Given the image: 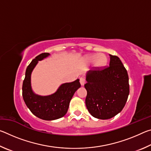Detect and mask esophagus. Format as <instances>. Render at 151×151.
I'll return each instance as SVG.
<instances>
[{"mask_svg":"<svg viewBox=\"0 0 151 151\" xmlns=\"http://www.w3.org/2000/svg\"><path fill=\"white\" fill-rule=\"evenodd\" d=\"M85 82H86V80H85V78H84V77H81V78H80V83H81L82 86L85 85Z\"/></svg>","mask_w":151,"mask_h":151,"instance_id":"1","label":"esophagus"}]
</instances>
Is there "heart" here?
Returning a JSON list of instances; mask_svg holds the SVG:
<instances>
[{"label":"heart","instance_id":"obj_1","mask_svg":"<svg viewBox=\"0 0 151 151\" xmlns=\"http://www.w3.org/2000/svg\"><path fill=\"white\" fill-rule=\"evenodd\" d=\"M85 60L86 63H88L94 62V66L96 67L101 68L106 65V63H107V57L105 55L103 54V53L99 55H91L86 56Z\"/></svg>","mask_w":151,"mask_h":151}]
</instances>
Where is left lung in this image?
<instances>
[{
    "label": "left lung",
    "mask_w": 151,
    "mask_h": 151,
    "mask_svg": "<svg viewBox=\"0 0 151 151\" xmlns=\"http://www.w3.org/2000/svg\"><path fill=\"white\" fill-rule=\"evenodd\" d=\"M86 108L99 119H109L124 108L129 94L126 68L117 56L110 55L109 66L94 67L86 74Z\"/></svg>",
    "instance_id": "1"
}]
</instances>
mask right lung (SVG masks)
Returning <instances> with one entry per match:
<instances>
[{
	"mask_svg": "<svg viewBox=\"0 0 151 151\" xmlns=\"http://www.w3.org/2000/svg\"><path fill=\"white\" fill-rule=\"evenodd\" d=\"M48 55L49 54L47 52L38 55L27 66L22 84V97L26 105L33 114L39 119L52 121L65 115L71 99L76 91L81 87V84L79 79L71 83H64L55 93L49 96H42L33 93L30 85L32 71L38 61L42 60Z\"/></svg>",
	"mask_w": 151,
	"mask_h": 151,
	"instance_id": "add662e5",
	"label": "right lung"
}]
</instances>
